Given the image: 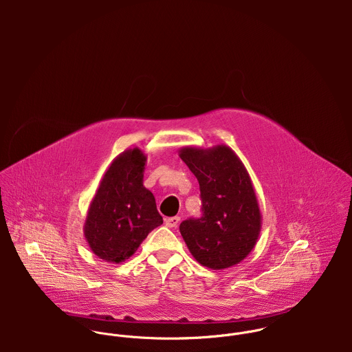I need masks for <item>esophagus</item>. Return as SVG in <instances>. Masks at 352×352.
Listing matches in <instances>:
<instances>
[{
  "label": "esophagus",
  "instance_id": "obj_1",
  "mask_svg": "<svg viewBox=\"0 0 352 352\" xmlns=\"http://www.w3.org/2000/svg\"><path fill=\"white\" fill-rule=\"evenodd\" d=\"M180 222V218L179 217H169V218H165V225L168 228H176Z\"/></svg>",
  "mask_w": 352,
  "mask_h": 352
}]
</instances>
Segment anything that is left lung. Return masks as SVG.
<instances>
[{
	"mask_svg": "<svg viewBox=\"0 0 352 352\" xmlns=\"http://www.w3.org/2000/svg\"><path fill=\"white\" fill-rule=\"evenodd\" d=\"M179 155L201 187V218L180 223L191 254L211 270L241 263L254 248L261 229L258 201L245 165L222 144L208 149L184 146Z\"/></svg>",
	"mask_w": 352,
	"mask_h": 352,
	"instance_id": "left-lung-1",
	"label": "left lung"
}]
</instances>
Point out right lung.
Here are the masks:
<instances>
[{
    "label": "right lung",
    "mask_w": 352,
    "mask_h": 352,
    "mask_svg": "<svg viewBox=\"0 0 352 352\" xmlns=\"http://www.w3.org/2000/svg\"><path fill=\"white\" fill-rule=\"evenodd\" d=\"M145 165L146 155L140 148L120 153L91 201L84 234L91 251L104 261L127 260L162 223L154 195L144 186Z\"/></svg>",
    "instance_id": "1"
}]
</instances>
